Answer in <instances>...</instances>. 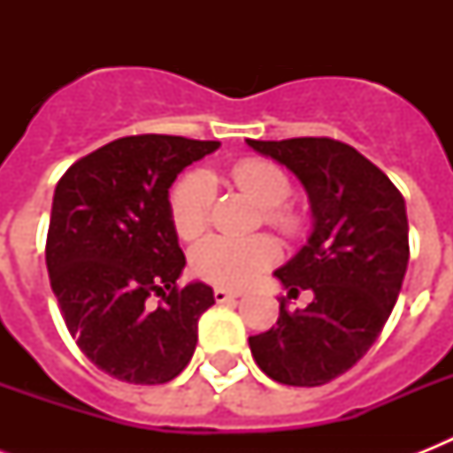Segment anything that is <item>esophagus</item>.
I'll use <instances>...</instances> for the list:
<instances>
[{"label": "esophagus", "instance_id": "1", "mask_svg": "<svg viewBox=\"0 0 453 453\" xmlns=\"http://www.w3.org/2000/svg\"><path fill=\"white\" fill-rule=\"evenodd\" d=\"M213 298H216V303H233L234 298H240V291L213 289Z\"/></svg>", "mask_w": 453, "mask_h": 453}]
</instances>
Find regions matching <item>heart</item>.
<instances>
[{"instance_id": "heart-1", "label": "heart", "mask_w": 453, "mask_h": 453, "mask_svg": "<svg viewBox=\"0 0 453 453\" xmlns=\"http://www.w3.org/2000/svg\"><path fill=\"white\" fill-rule=\"evenodd\" d=\"M233 183L244 195L263 206V219L284 234H298L303 216L287 204L291 195V180L277 164L247 157L230 169ZM216 188L209 173L190 171L185 173L169 195V213L173 230L180 240L192 242L211 223ZM282 258V247L270 234L254 237H209L199 242L190 254V270L199 280L226 289H240L273 268Z\"/></svg>"}]
</instances>
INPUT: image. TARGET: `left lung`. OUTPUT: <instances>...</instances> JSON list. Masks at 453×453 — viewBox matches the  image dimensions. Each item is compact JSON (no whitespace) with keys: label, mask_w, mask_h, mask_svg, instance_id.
Returning <instances> with one entry per match:
<instances>
[{"label":"left lung","mask_w":453,"mask_h":453,"mask_svg":"<svg viewBox=\"0 0 453 453\" xmlns=\"http://www.w3.org/2000/svg\"><path fill=\"white\" fill-rule=\"evenodd\" d=\"M298 176L312 202L308 244L275 273L291 296L310 289L305 310L280 301L275 326L249 336L263 373L315 388L357 365L386 326L409 263L404 197L352 145L326 136L247 141Z\"/></svg>","instance_id":"1"}]
</instances>
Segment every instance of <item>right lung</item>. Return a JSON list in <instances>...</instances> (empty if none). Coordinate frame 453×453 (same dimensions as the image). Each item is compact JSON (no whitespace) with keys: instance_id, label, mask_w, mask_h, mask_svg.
<instances>
[{"instance_id":"obj_1","label":"right lung","mask_w":453,"mask_h":453,"mask_svg":"<svg viewBox=\"0 0 453 453\" xmlns=\"http://www.w3.org/2000/svg\"><path fill=\"white\" fill-rule=\"evenodd\" d=\"M216 148L219 141L124 136L77 159L56 185L49 282L80 350L117 380L169 383L195 352L213 291L202 282L178 287L185 256L171 223L169 188ZM152 296L160 298L157 306Z\"/></svg>"}]
</instances>
